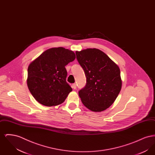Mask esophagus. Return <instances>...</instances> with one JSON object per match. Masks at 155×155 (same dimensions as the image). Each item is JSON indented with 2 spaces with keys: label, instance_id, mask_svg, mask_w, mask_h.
I'll return each instance as SVG.
<instances>
[{
  "label": "esophagus",
  "instance_id": "34e87169",
  "mask_svg": "<svg viewBox=\"0 0 155 155\" xmlns=\"http://www.w3.org/2000/svg\"><path fill=\"white\" fill-rule=\"evenodd\" d=\"M72 88L74 89H75L77 88V85H76L75 84H73L72 85Z\"/></svg>",
  "mask_w": 155,
  "mask_h": 155
}]
</instances>
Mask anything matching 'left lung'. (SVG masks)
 Segmentation results:
<instances>
[{
    "label": "left lung",
    "mask_w": 155,
    "mask_h": 155,
    "mask_svg": "<svg viewBox=\"0 0 155 155\" xmlns=\"http://www.w3.org/2000/svg\"><path fill=\"white\" fill-rule=\"evenodd\" d=\"M87 78L84 88L78 92L84 105L93 111H102L114 103L121 89L118 66L104 52L87 49L75 52Z\"/></svg>",
    "instance_id": "left-lung-1"
}]
</instances>
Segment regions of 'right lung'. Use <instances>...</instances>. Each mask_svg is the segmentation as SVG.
Returning <instances> with one entry per match:
<instances>
[{
    "label": "right lung",
    "instance_id": "1",
    "mask_svg": "<svg viewBox=\"0 0 155 155\" xmlns=\"http://www.w3.org/2000/svg\"><path fill=\"white\" fill-rule=\"evenodd\" d=\"M75 59L74 52L59 47L46 50L30 63L27 85L39 103L52 106L64 102L72 91L65 66Z\"/></svg>",
    "mask_w": 155,
    "mask_h": 155
}]
</instances>
